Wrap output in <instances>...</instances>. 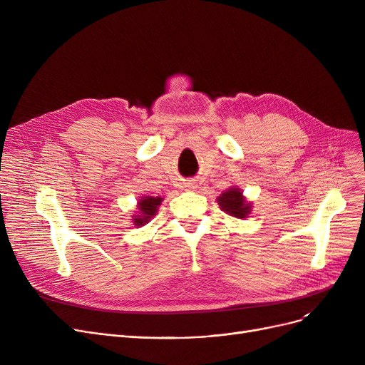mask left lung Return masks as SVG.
I'll use <instances>...</instances> for the list:
<instances>
[{"instance_id":"obj_1","label":"left lung","mask_w":365,"mask_h":365,"mask_svg":"<svg viewBox=\"0 0 365 365\" xmlns=\"http://www.w3.org/2000/svg\"><path fill=\"white\" fill-rule=\"evenodd\" d=\"M217 202L222 212L237 219H245L252 212V202L244 198L241 189L238 187H229L225 190L220 197H217Z\"/></svg>"}]
</instances>
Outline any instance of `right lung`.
<instances>
[{
    "mask_svg": "<svg viewBox=\"0 0 365 365\" xmlns=\"http://www.w3.org/2000/svg\"><path fill=\"white\" fill-rule=\"evenodd\" d=\"M163 198L160 197H142L138 202V208L139 213L134 215L133 217V223L136 226H143L145 223H148L153 216L157 215L158 205H161Z\"/></svg>",
    "mask_w": 365,
    "mask_h": 365,
    "instance_id": "right-lung-1",
    "label": "right lung"
}]
</instances>
